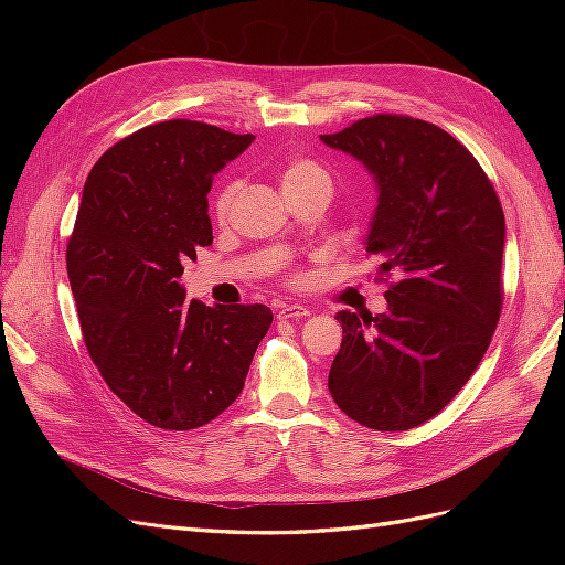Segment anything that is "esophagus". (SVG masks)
Returning a JSON list of instances; mask_svg holds the SVG:
<instances>
[{"mask_svg": "<svg viewBox=\"0 0 565 565\" xmlns=\"http://www.w3.org/2000/svg\"><path fill=\"white\" fill-rule=\"evenodd\" d=\"M311 309H306L301 303H285L282 309L278 311V318L282 320H299V318H309Z\"/></svg>", "mask_w": 565, "mask_h": 565, "instance_id": "esophagus-1", "label": "esophagus"}]
</instances>
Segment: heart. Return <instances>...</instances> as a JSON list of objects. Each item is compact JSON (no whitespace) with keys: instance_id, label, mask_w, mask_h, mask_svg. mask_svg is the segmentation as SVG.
Here are the masks:
<instances>
[{"instance_id":"heart-1","label":"heart","mask_w":565,"mask_h":565,"mask_svg":"<svg viewBox=\"0 0 565 565\" xmlns=\"http://www.w3.org/2000/svg\"><path fill=\"white\" fill-rule=\"evenodd\" d=\"M306 181H328V174H324V169L320 164H316L313 160H303V158H297L292 162H287L282 174H280V183L282 188L287 185H299V183H306ZM237 188H241V183L233 181L228 185L221 188V193L216 195V204H214V212H216V218H226L231 204L237 195Z\"/></svg>"}]
</instances>
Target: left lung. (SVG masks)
I'll return each mask as SVG.
<instances>
[{
  "label": "left lung",
  "instance_id": "left-lung-1",
  "mask_svg": "<svg viewBox=\"0 0 565 565\" xmlns=\"http://www.w3.org/2000/svg\"><path fill=\"white\" fill-rule=\"evenodd\" d=\"M320 141L372 174L365 252L396 276L384 313H337L344 339L328 386L367 429H415L469 382L498 328L502 204L471 152L424 119L372 115Z\"/></svg>",
  "mask_w": 565,
  "mask_h": 565
}]
</instances>
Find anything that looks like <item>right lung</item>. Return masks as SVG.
Returning <instances> with one entry per match:
<instances>
[{
  "label": "right lung",
  "mask_w": 565,
  "mask_h": 565,
  "mask_svg": "<svg viewBox=\"0 0 565 565\" xmlns=\"http://www.w3.org/2000/svg\"><path fill=\"white\" fill-rule=\"evenodd\" d=\"M252 141L169 119L106 150L84 183L65 254L84 344L115 396L160 429L224 413L273 322L264 303L204 306L179 282L212 245L214 174Z\"/></svg>",
  "instance_id": "right-lung-1"
}]
</instances>
